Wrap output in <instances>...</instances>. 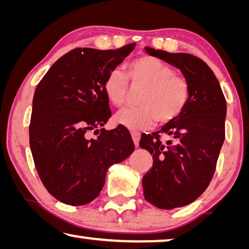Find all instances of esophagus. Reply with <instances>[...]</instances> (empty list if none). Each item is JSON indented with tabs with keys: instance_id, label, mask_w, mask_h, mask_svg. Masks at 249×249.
<instances>
[{
	"instance_id": "1",
	"label": "esophagus",
	"mask_w": 249,
	"mask_h": 249,
	"mask_svg": "<svg viewBox=\"0 0 249 249\" xmlns=\"http://www.w3.org/2000/svg\"><path fill=\"white\" fill-rule=\"evenodd\" d=\"M140 137H141V134L139 132H132V139H133V142H134V144H135V146H139Z\"/></svg>"
}]
</instances>
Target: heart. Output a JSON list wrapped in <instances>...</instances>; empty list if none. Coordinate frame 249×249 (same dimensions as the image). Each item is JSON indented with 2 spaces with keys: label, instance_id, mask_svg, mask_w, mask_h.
Here are the masks:
<instances>
[{
  "label": "heart",
  "instance_id": "obj_1",
  "mask_svg": "<svg viewBox=\"0 0 249 249\" xmlns=\"http://www.w3.org/2000/svg\"><path fill=\"white\" fill-rule=\"evenodd\" d=\"M127 76L114 70L106 75L104 92L116 107L125 103L128 80L133 85L143 86L136 107H127L115 115L117 124L137 131L152 126L154 121L168 123L183 112L189 100L191 86L183 75L176 74L171 65L160 58L142 56L126 65Z\"/></svg>",
  "mask_w": 249,
  "mask_h": 249
}]
</instances>
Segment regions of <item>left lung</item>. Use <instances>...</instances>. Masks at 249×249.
Wrapping results in <instances>:
<instances>
[{
  "label": "left lung",
  "mask_w": 249,
  "mask_h": 249,
  "mask_svg": "<svg viewBox=\"0 0 249 249\" xmlns=\"http://www.w3.org/2000/svg\"><path fill=\"white\" fill-rule=\"evenodd\" d=\"M145 51L179 69L191 86L183 112L160 131L143 134L140 142L153 155V166L142 179L145 199L173 210L194 202L211 183L225 140L226 100L215 74L199 57L148 46Z\"/></svg>",
  "instance_id": "obj_1"
}]
</instances>
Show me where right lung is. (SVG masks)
Masks as SVG:
<instances>
[{"label":"right lung","mask_w":249,"mask_h":249,"mask_svg":"<svg viewBox=\"0 0 249 249\" xmlns=\"http://www.w3.org/2000/svg\"><path fill=\"white\" fill-rule=\"evenodd\" d=\"M135 45L105 51L74 49L51 66L35 89L31 152L43 185L62 203L80 206L95 199L108 167L134 151L131 134L123 126L110 131L97 128L112 115L103 88L106 75ZM94 129L98 137L89 139Z\"/></svg>","instance_id":"right-lung-1"}]
</instances>
